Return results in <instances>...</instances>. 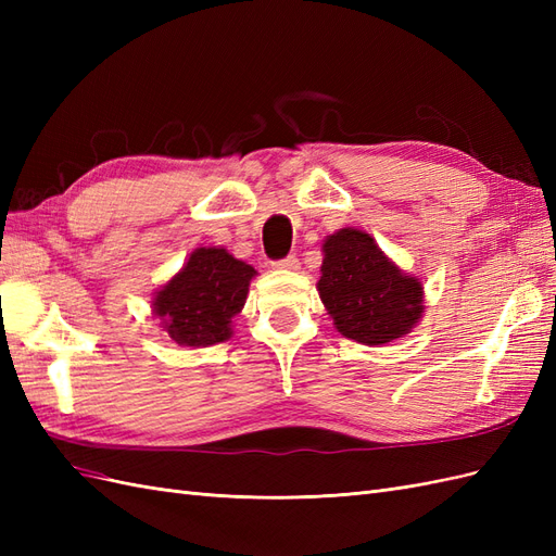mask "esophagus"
<instances>
[{
  "instance_id": "obj_1",
  "label": "esophagus",
  "mask_w": 556,
  "mask_h": 556,
  "mask_svg": "<svg viewBox=\"0 0 556 556\" xmlns=\"http://www.w3.org/2000/svg\"><path fill=\"white\" fill-rule=\"evenodd\" d=\"M274 266H276V268H285V271H296V268H299V260H296V255H288V257H282V260L274 262Z\"/></svg>"
}]
</instances>
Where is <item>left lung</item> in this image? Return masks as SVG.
Segmentation results:
<instances>
[{"label":"left lung","mask_w":556,"mask_h":556,"mask_svg":"<svg viewBox=\"0 0 556 556\" xmlns=\"http://www.w3.org/2000/svg\"><path fill=\"white\" fill-rule=\"evenodd\" d=\"M323 250L319 299L348 339L366 345L390 343L422 317V285L401 274L368 233L341 229Z\"/></svg>","instance_id":"1"}]
</instances>
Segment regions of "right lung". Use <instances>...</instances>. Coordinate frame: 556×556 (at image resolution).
I'll return each instance as SVG.
<instances>
[{
    "mask_svg": "<svg viewBox=\"0 0 556 556\" xmlns=\"http://www.w3.org/2000/svg\"><path fill=\"white\" fill-rule=\"evenodd\" d=\"M255 274V268L231 257L225 248H199L182 271L157 292L155 315L180 345L223 343L231 336V317L241 313Z\"/></svg>",
    "mask_w": 556,
    "mask_h": 556,
    "instance_id": "1",
    "label": "right lung"
}]
</instances>
